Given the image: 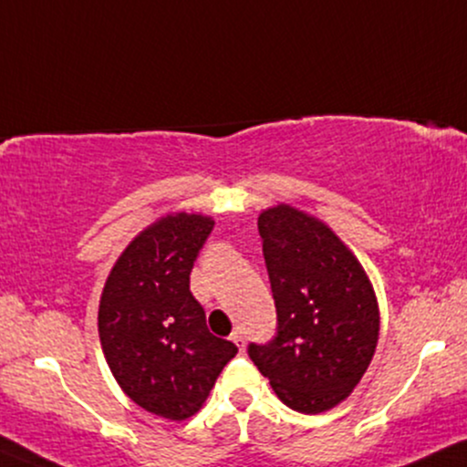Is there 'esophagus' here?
I'll list each match as a JSON object with an SVG mask.
<instances>
[{
    "label": "esophagus",
    "instance_id": "34e87169",
    "mask_svg": "<svg viewBox=\"0 0 467 467\" xmlns=\"http://www.w3.org/2000/svg\"><path fill=\"white\" fill-rule=\"evenodd\" d=\"M232 342H235V347H238L240 350H244V347H246L244 333H243V331H234V333H232Z\"/></svg>",
    "mask_w": 467,
    "mask_h": 467
}]
</instances>
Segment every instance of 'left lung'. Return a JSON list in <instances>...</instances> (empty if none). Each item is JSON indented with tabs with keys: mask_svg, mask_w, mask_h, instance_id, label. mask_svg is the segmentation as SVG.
I'll return each mask as SVG.
<instances>
[{
	"mask_svg": "<svg viewBox=\"0 0 467 467\" xmlns=\"http://www.w3.org/2000/svg\"><path fill=\"white\" fill-rule=\"evenodd\" d=\"M277 307V333L249 357L290 410L322 413L353 392L379 339V305L366 270L318 218L292 205L257 218Z\"/></svg>",
	"mask_w": 467,
	"mask_h": 467,
	"instance_id": "obj_1",
	"label": "left lung"
}]
</instances>
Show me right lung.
I'll return each instance as SVG.
<instances>
[{
  "mask_svg": "<svg viewBox=\"0 0 467 467\" xmlns=\"http://www.w3.org/2000/svg\"><path fill=\"white\" fill-rule=\"evenodd\" d=\"M214 221L169 214L131 240L110 270L99 303L108 366L142 410L186 420L201 410L238 348L207 331L190 273Z\"/></svg>",
  "mask_w": 467,
  "mask_h": 467,
  "instance_id": "right-lung-1",
  "label": "right lung"
}]
</instances>
